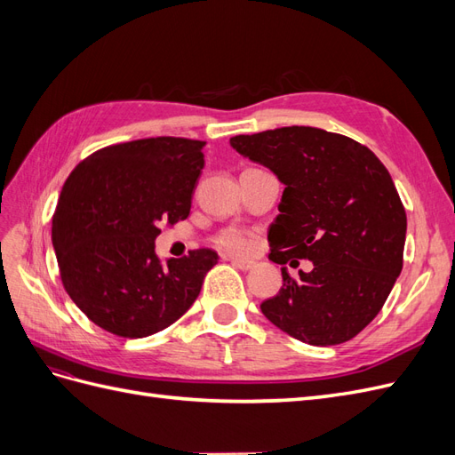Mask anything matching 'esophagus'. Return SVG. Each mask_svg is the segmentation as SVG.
Returning a JSON list of instances; mask_svg holds the SVG:
<instances>
[{"mask_svg": "<svg viewBox=\"0 0 455 455\" xmlns=\"http://www.w3.org/2000/svg\"><path fill=\"white\" fill-rule=\"evenodd\" d=\"M231 264L235 266L237 269H241V271H249V269L254 267V261H251V259H241V258H233Z\"/></svg>", "mask_w": 455, "mask_h": 455, "instance_id": "34e87169", "label": "esophagus"}]
</instances>
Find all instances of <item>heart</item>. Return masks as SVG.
I'll list each match as a JSON object with an SVG mask.
<instances>
[{
    "instance_id": "1",
    "label": "heart",
    "mask_w": 455,
    "mask_h": 455,
    "mask_svg": "<svg viewBox=\"0 0 455 455\" xmlns=\"http://www.w3.org/2000/svg\"><path fill=\"white\" fill-rule=\"evenodd\" d=\"M216 244L229 254L244 256V254H251L254 251L256 241H254V235L251 231L229 228V229H224L222 233H218Z\"/></svg>"
}]
</instances>
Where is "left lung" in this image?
<instances>
[{
    "instance_id": "8db88e82",
    "label": "left lung",
    "mask_w": 455,
    "mask_h": 455,
    "mask_svg": "<svg viewBox=\"0 0 455 455\" xmlns=\"http://www.w3.org/2000/svg\"><path fill=\"white\" fill-rule=\"evenodd\" d=\"M229 144L284 184L269 228V259L283 269L277 296L261 313L292 338L338 346L381 311L403 271L406 211L389 171L361 142L316 127L237 134Z\"/></svg>"
}]
</instances>
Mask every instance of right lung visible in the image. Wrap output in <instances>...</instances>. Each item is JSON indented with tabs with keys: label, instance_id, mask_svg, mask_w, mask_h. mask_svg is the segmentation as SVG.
<instances>
[{
	"label": "right lung",
	"instance_id": "obj_1",
	"mask_svg": "<svg viewBox=\"0 0 455 455\" xmlns=\"http://www.w3.org/2000/svg\"><path fill=\"white\" fill-rule=\"evenodd\" d=\"M203 146L178 136L106 146L68 176L52 216L60 279L106 332L146 338L171 326L218 264L212 249H194L167 266L156 256L159 226L189 216Z\"/></svg>",
	"mask_w": 455,
	"mask_h": 455
}]
</instances>
